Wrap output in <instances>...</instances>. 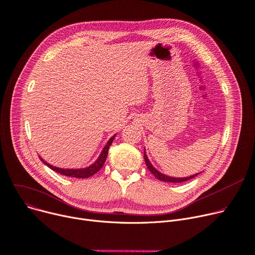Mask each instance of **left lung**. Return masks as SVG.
I'll list each match as a JSON object with an SVG mask.
<instances>
[{
  "label": "left lung",
  "instance_id": "8db88e82",
  "mask_svg": "<svg viewBox=\"0 0 255 255\" xmlns=\"http://www.w3.org/2000/svg\"><path fill=\"white\" fill-rule=\"evenodd\" d=\"M143 158H144V161H145V164H146V166H147V168H148V170L155 175V177L156 178H158L159 180H162V181H166V182H183V181H188V180H190L191 178H194L195 176H197L198 174H194V175H192V176H189V177H171V176H167V175H164L163 173H161V172H159L157 169L152 166L151 164H150V162L148 161V159H147V156H146V154H145V150H144V154H143Z\"/></svg>",
  "mask_w": 255,
  "mask_h": 255
}]
</instances>
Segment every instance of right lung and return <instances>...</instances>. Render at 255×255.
I'll use <instances>...</instances> for the list:
<instances>
[{
    "instance_id": "1",
    "label": "right lung",
    "mask_w": 255,
    "mask_h": 255,
    "mask_svg": "<svg viewBox=\"0 0 255 255\" xmlns=\"http://www.w3.org/2000/svg\"><path fill=\"white\" fill-rule=\"evenodd\" d=\"M116 135H114V136H112V138L108 141V143L106 144V146L104 147L103 151H101L100 156L98 157V159L92 164L90 165L89 167L87 168H83V169H62V168H57L55 166H52L48 164L47 162H45L42 158L41 161H43V163L45 165H47L50 169H52L53 171L57 172V173H60L62 175H65V176H71V177H76V178H88L92 175H94L97 171H99L101 167L104 166L106 160H107V157H108V152H109V148L114 140Z\"/></svg>"
}]
</instances>
